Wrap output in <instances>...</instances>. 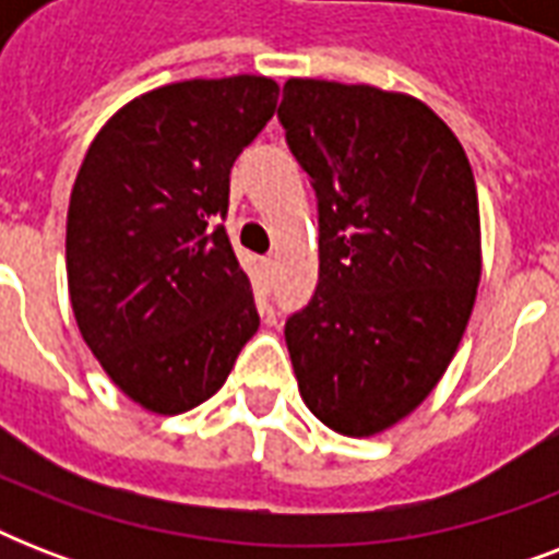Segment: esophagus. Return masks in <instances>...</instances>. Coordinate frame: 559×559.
<instances>
[{
    "mask_svg": "<svg viewBox=\"0 0 559 559\" xmlns=\"http://www.w3.org/2000/svg\"><path fill=\"white\" fill-rule=\"evenodd\" d=\"M263 270H266V272L275 270V258H263Z\"/></svg>",
    "mask_w": 559,
    "mask_h": 559,
    "instance_id": "34e87169",
    "label": "esophagus"
}]
</instances>
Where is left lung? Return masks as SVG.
Instances as JSON below:
<instances>
[{"label": "left lung", "mask_w": 559, "mask_h": 559, "mask_svg": "<svg viewBox=\"0 0 559 559\" xmlns=\"http://www.w3.org/2000/svg\"><path fill=\"white\" fill-rule=\"evenodd\" d=\"M278 118L319 200V287L284 336L307 408L371 438L412 415L459 350L481 281L473 168L424 100L289 78Z\"/></svg>", "instance_id": "left-lung-1"}]
</instances>
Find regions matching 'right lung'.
<instances>
[{
	"label": "right lung",
	"mask_w": 559,
	"mask_h": 559,
	"mask_svg": "<svg viewBox=\"0 0 559 559\" xmlns=\"http://www.w3.org/2000/svg\"><path fill=\"white\" fill-rule=\"evenodd\" d=\"M278 104L263 74L144 92L92 139L66 217L74 322L107 377L156 415L217 394L258 331L219 217L228 174Z\"/></svg>",
	"instance_id": "add662e5"
}]
</instances>
